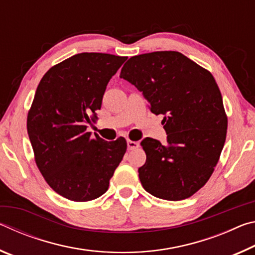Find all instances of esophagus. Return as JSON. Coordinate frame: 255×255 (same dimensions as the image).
<instances>
[{"instance_id":"1","label":"esophagus","mask_w":255,"mask_h":255,"mask_svg":"<svg viewBox=\"0 0 255 255\" xmlns=\"http://www.w3.org/2000/svg\"><path fill=\"white\" fill-rule=\"evenodd\" d=\"M138 146H139V144H138V141L130 140V139H128V140H127V147H128V149H129V150L135 149V148H137V147H138Z\"/></svg>"}]
</instances>
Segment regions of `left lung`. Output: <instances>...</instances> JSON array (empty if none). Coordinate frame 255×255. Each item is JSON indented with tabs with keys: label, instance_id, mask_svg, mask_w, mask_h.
<instances>
[{
	"label": "left lung",
	"instance_id": "obj_1",
	"mask_svg": "<svg viewBox=\"0 0 255 255\" xmlns=\"http://www.w3.org/2000/svg\"><path fill=\"white\" fill-rule=\"evenodd\" d=\"M143 93L162 120L167 145L145 138L143 188L165 200H183L207 183L221 157L227 116L214 76L179 51L132 56L120 72Z\"/></svg>",
	"mask_w": 255,
	"mask_h": 255
}]
</instances>
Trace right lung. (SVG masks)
Here are the masks:
<instances>
[{
  "mask_svg": "<svg viewBox=\"0 0 255 255\" xmlns=\"http://www.w3.org/2000/svg\"><path fill=\"white\" fill-rule=\"evenodd\" d=\"M125 60L111 54H76L49 68L38 84L28 135L40 173L66 199L85 202L102 196L126 153L125 138L106 141L86 131L108 82Z\"/></svg>",
  "mask_w": 255,
  "mask_h": 255,
  "instance_id": "right-lung-1",
  "label": "right lung"
}]
</instances>
